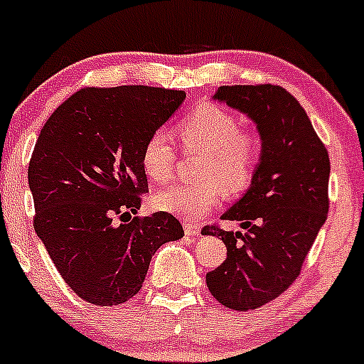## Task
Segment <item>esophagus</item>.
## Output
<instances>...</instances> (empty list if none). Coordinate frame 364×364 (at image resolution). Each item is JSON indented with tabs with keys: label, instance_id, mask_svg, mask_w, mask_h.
Instances as JSON below:
<instances>
[{
	"label": "esophagus",
	"instance_id": "34e87169",
	"mask_svg": "<svg viewBox=\"0 0 364 364\" xmlns=\"http://www.w3.org/2000/svg\"><path fill=\"white\" fill-rule=\"evenodd\" d=\"M183 230H186V236L196 237L201 229H199L198 224H191V222H187V224H183Z\"/></svg>",
	"mask_w": 364,
	"mask_h": 364
}]
</instances>
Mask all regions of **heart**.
Segmentation results:
<instances>
[{
	"mask_svg": "<svg viewBox=\"0 0 364 364\" xmlns=\"http://www.w3.org/2000/svg\"><path fill=\"white\" fill-rule=\"evenodd\" d=\"M183 149L203 152L199 177L203 182L168 186L154 196L163 212L196 220L220 201L243 193L253 181L260 158V139L241 128L240 119L228 109L205 102L194 107L178 124ZM142 166L154 182H166L175 168V149L163 130L154 132L142 147Z\"/></svg>",
	"mask_w": 364,
	"mask_h": 364,
	"instance_id": "obj_1",
	"label": "heart"
}]
</instances>
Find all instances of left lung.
Listing matches in <instances>:
<instances>
[{"label":"left lung","instance_id":"left-lung-1","mask_svg":"<svg viewBox=\"0 0 364 364\" xmlns=\"http://www.w3.org/2000/svg\"><path fill=\"white\" fill-rule=\"evenodd\" d=\"M213 100L255 123L260 158L248 191L222 215L241 230L206 225L228 259L206 274L208 290L234 311L259 309L296 279L328 213L330 158L299 100L276 85L220 87Z\"/></svg>","mask_w":364,"mask_h":364}]
</instances>
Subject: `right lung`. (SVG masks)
Returning <instances> with one entry per match:
<instances>
[{"label": "right lung", "instance_id": "1", "mask_svg": "<svg viewBox=\"0 0 364 364\" xmlns=\"http://www.w3.org/2000/svg\"><path fill=\"white\" fill-rule=\"evenodd\" d=\"M183 100L182 90L83 88L41 128L27 170L34 230L62 279L90 304L130 300L156 250L183 236L171 213L132 217L147 191L144 144Z\"/></svg>", "mask_w": 364, "mask_h": 364}]
</instances>
